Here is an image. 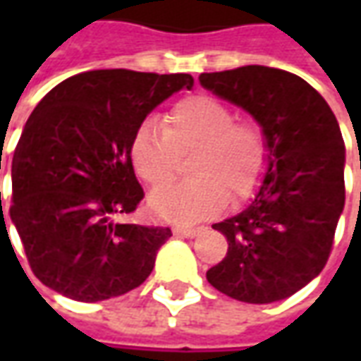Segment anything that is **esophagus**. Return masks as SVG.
Instances as JSON below:
<instances>
[{
  "mask_svg": "<svg viewBox=\"0 0 361 361\" xmlns=\"http://www.w3.org/2000/svg\"><path fill=\"white\" fill-rule=\"evenodd\" d=\"M173 232L176 234L183 235V238H193L201 232V228H191V226H176L173 228Z\"/></svg>",
  "mask_w": 361,
  "mask_h": 361,
  "instance_id": "34e87169",
  "label": "esophagus"
}]
</instances>
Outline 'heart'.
<instances>
[{"mask_svg":"<svg viewBox=\"0 0 361 361\" xmlns=\"http://www.w3.org/2000/svg\"><path fill=\"white\" fill-rule=\"evenodd\" d=\"M269 141L255 118L235 116L211 96H185L164 114L162 129L142 121L131 135L129 160L150 188L176 180L180 160L189 158L181 185L150 195V207L176 222H197L219 214L228 201L243 203L257 193L269 168Z\"/></svg>","mask_w":361,"mask_h":361,"instance_id":"b5f03b06","label":"heart"}]
</instances>
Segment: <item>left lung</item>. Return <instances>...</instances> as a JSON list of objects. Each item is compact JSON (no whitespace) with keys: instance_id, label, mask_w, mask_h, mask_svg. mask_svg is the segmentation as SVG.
I'll return each instance as SVG.
<instances>
[{"instance_id":"obj_1","label":"left lung","mask_w":361,"mask_h":361,"mask_svg":"<svg viewBox=\"0 0 361 361\" xmlns=\"http://www.w3.org/2000/svg\"><path fill=\"white\" fill-rule=\"evenodd\" d=\"M204 89L263 126L269 168L251 204L214 224L228 253L207 271L222 294L271 303L323 271L344 209V141L325 98L302 77L265 66L201 73Z\"/></svg>"}]
</instances>
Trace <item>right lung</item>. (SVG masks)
<instances>
[{"label": "right lung", "mask_w": 361, "mask_h": 361, "mask_svg": "<svg viewBox=\"0 0 361 361\" xmlns=\"http://www.w3.org/2000/svg\"><path fill=\"white\" fill-rule=\"evenodd\" d=\"M191 87L188 73L98 69L40 100L13 154L9 214L42 284L102 302L147 280L172 230L114 220L145 197L129 141L158 104Z\"/></svg>", "instance_id": "obj_1"}]
</instances>
